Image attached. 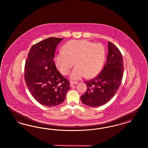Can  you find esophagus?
Here are the masks:
<instances>
[{
	"label": "esophagus",
	"mask_w": 148,
	"mask_h": 148,
	"mask_svg": "<svg viewBox=\"0 0 148 148\" xmlns=\"http://www.w3.org/2000/svg\"><path fill=\"white\" fill-rule=\"evenodd\" d=\"M77 84V82H70V86H72L73 85H76Z\"/></svg>",
	"instance_id": "1"
}]
</instances>
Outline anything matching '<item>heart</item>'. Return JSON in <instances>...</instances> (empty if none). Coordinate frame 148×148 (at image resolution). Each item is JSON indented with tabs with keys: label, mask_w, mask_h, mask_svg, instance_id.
I'll return each mask as SVG.
<instances>
[{
	"label": "heart",
	"mask_w": 148,
	"mask_h": 148,
	"mask_svg": "<svg viewBox=\"0 0 148 148\" xmlns=\"http://www.w3.org/2000/svg\"><path fill=\"white\" fill-rule=\"evenodd\" d=\"M105 49L101 44H94L86 40L68 41L61 52L55 56L57 68L63 75L69 73L74 64L70 77L77 80L85 77L92 78L101 71L105 60Z\"/></svg>",
	"instance_id": "b5f03b06"
}]
</instances>
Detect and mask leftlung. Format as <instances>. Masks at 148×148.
<instances>
[{
	"instance_id": "obj_1",
	"label": "left lung",
	"mask_w": 148,
	"mask_h": 148,
	"mask_svg": "<svg viewBox=\"0 0 148 148\" xmlns=\"http://www.w3.org/2000/svg\"><path fill=\"white\" fill-rule=\"evenodd\" d=\"M107 60L100 74L85 82L87 90L81 96V101L88 106L98 107L105 104L114 97L121 85L123 74L122 54L110 41Z\"/></svg>"
}]
</instances>
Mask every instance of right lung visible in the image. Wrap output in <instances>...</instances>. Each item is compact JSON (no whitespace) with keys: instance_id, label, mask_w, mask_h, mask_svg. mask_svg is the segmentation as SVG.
Listing matches in <instances>:
<instances>
[{"instance_id":"add662e5","label":"right lung","mask_w":148,"mask_h":148,"mask_svg":"<svg viewBox=\"0 0 148 148\" xmlns=\"http://www.w3.org/2000/svg\"><path fill=\"white\" fill-rule=\"evenodd\" d=\"M63 38L50 37L33 45L25 66V80L32 96L41 104L53 107L64 102L70 82L56 68L53 60Z\"/></svg>"}]
</instances>
